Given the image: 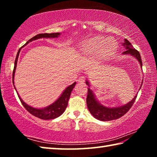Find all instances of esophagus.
<instances>
[{
  "instance_id": "obj_1",
  "label": "esophagus",
  "mask_w": 157,
  "mask_h": 157,
  "mask_svg": "<svg viewBox=\"0 0 157 157\" xmlns=\"http://www.w3.org/2000/svg\"><path fill=\"white\" fill-rule=\"evenodd\" d=\"M78 81L79 83H81V84H84L85 82V78L84 76H80L79 78H78Z\"/></svg>"
}]
</instances>
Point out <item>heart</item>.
<instances>
[{"mask_svg": "<svg viewBox=\"0 0 157 157\" xmlns=\"http://www.w3.org/2000/svg\"><path fill=\"white\" fill-rule=\"evenodd\" d=\"M117 47L115 39L96 36L88 39L79 46V52L85 57L97 54L98 57H104L111 55Z\"/></svg>", "mask_w": 157, "mask_h": 157, "instance_id": "heart-1", "label": "heart"}]
</instances>
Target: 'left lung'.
<instances>
[{
	"instance_id": "1",
	"label": "left lung",
	"mask_w": 157,
	"mask_h": 157,
	"mask_svg": "<svg viewBox=\"0 0 157 157\" xmlns=\"http://www.w3.org/2000/svg\"><path fill=\"white\" fill-rule=\"evenodd\" d=\"M123 45L126 49L125 51L123 52V54L130 55L136 57L139 62L140 66L142 67V60L141 58H140L139 52L135 49L131 44V43L126 39H124V41ZM86 84L89 86L88 81H86ZM140 86H142V84ZM136 97L137 95H136L127 104L121 106V107L113 108L106 107L105 106L100 105L98 102L94 93L92 92L90 88H88V94H87L86 97V105L90 113L94 116V118L102 121H109L112 120H116V119H118L124 116L130 109V108L132 107L134 101L136 100Z\"/></svg>"
}]
</instances>
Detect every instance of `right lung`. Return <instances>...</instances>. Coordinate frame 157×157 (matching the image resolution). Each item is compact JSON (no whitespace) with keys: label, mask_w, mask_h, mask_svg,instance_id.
Segmentation results:
<instances>
[{"label":"right lung","mask_w":157,"mask_h":157,"mask_svg":"<svg viewBox=\"0 0 157 157\" xmlns=\"http://www.w3.org/2000/svg\"><path fill=\"white\" fill-rule=\"evenodd\" d=\"M59 34H60L59 33H50V34H48V33L39 34H37V35L33 37L32 39H30V40H28V41H27V43L25 44V45H27L28 43H30V42L33 41L34 40H36V39H40V38H55V37H58V36H59ZM21 48L18 51L17 57H16V59L14 62V70H13V73H12L13 84H14V73H15L16 68H17L18 57V55H19ZM75 84H76V82H74L73 84L68 86L67 88L63 91L62 94L60 95V97L58 98L55 102H53L52 105L48 106L47 107H45L43 109H36V108H33V107H30V106L28 105L27 104H25V103L23 102L22 99L20 98L19 95H18V94H17V95L18 98H19L21 103H22V105H23V107H24L25 108V109L27 110L29 113H30L32 115H33L35 117H37V118L40 119H42V120H51V119L57 118V117H59V116L62 115L63 112H64L66 108L67 107L68 102L69 98H70V96H71V91H73V89L74 87H75Z\"/></svg>","instance_id":"1"}]
</instances>
